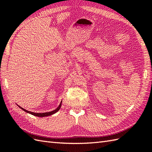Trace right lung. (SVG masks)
<instances>
[{
  "mask_svg": "<svg viewBox=\"0 0 152 152\" xmlns=\"http://www.w3.org/2000/svg\"><path fill=\"white\" fill-rule=\"evenodd\" d=\"M61 102H62V101H61ZM61 102L60 103L59 106H58V107H57L56 110H54L51 111V112H45V113H34V112H29V111L26 110H25L24 108H23L20 107V106H19V107L20 108H21V109L23 110H24L25 112H27V113H29V114H32V115H33L38 116V117H46V116L51 115H52V114H55V113H56L57 111H59L60 108H61Z\"/></svg>",
  "mask_w": 152,
  "mask_h": 152,
  "instance_id": "obj_1",
  "label": "right lung"
}]
</instances>
